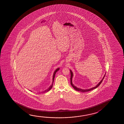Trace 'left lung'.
Masks as SVG:
<instances>
[{"label":"left lung","instance_id":"8db88e82","mask_svg":"<svg viewBox=\"0 0 124 124\" xmlns=\"http://www.w3.org/2000/svg\"><path fill=\"white\" fill-rule=\"evenodd\" d=\"M70 74H71V77H70V83L71 85H72V87L74 88L75 90H76V91H78V92H89V91H92V90H93L94 89H95L96 88H97L98 86H99L101 84L102 82V81H103V78H104V77H105V75H104V76H103V78H102V79L101 81V82H99L98 84H97V85L95 86V87H94L93 88H90V89H81V88H77L76 86H75L73 84H72V77L73 76V73H72V71L70 70Z\"/></svg>","mask_w":124,"mask_h":124}]
</instances>
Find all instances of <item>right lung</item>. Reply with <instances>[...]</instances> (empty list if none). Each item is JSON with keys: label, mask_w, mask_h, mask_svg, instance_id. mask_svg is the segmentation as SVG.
I'll return each instance as SVG.
<instances>
[{"label": "right lung", "mask_w": 124, "mask_h": 124, "mask_svg": "<svg viewBox=\"0 0 124 124\" xmlns=\"http://www.w3.org/2000/svg\"><path fill=\"white\" fill-rule=\"evenodd\" d=\"M59 69H60V68H57V69H56V70H55V71H54V72L53 76V82H52V84L50 86L49 88H48L46 90H45V91L42 92H43V93H45V92H48L49 91H50V90L52 89V87H53L54 80V77H55V74H56V72H57V71L59 70Z\"/></svg>", "instance_id": "1"}]
</instances>
